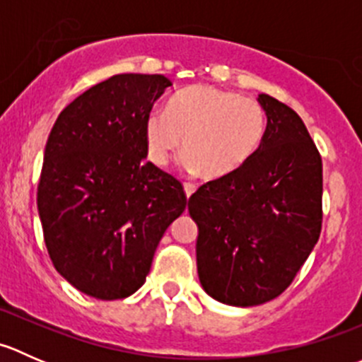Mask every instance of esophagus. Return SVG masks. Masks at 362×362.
<instances>
[{
    "instance_id": "34e87169",
    "label": "esophagus",
    "mask_w": 362,
    "mask_h": 362,
    "mask_svg": "<svg viewBox=\"0 0 362 362\" xmlns=\"http://www.w3.org/2000/svg\"><path fill=\"white\" fill-rule=\"evenodd\" d=\"M184 191H185V196H187V198H191V196L196 192V185L191 184V182H185Z\"/></svg>"
}]
</instances>
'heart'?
Masks as SVG:
<instances>
[{
  "label": "heart",
  "instance_id": "obj_1",
  "mask_svg": "<svg viewBox=\"0 0 362 362\" xmlns=\"http://www.w3.org/2000/svg\"><path fill=\"white\" fill-rule=\"evenodd\" d=\"M268 129L264 108L233 90L196 83L178 90L166 113L145 122L148 158L164 166L184 147V166L208 180L231 177L261 151Z\"/></svg>",
  "mask_w": 362,
  "mask_h": 362
}]
</instances>
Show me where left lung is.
Instances as JSON below:
<instances>
[{"instance_id": "8db88e82", "label": "left lung", "mask_w": 362, "mask_h": 362, "mask_svg": "<svg viewBox=\"0 0 362 362\" xmlns=\"http://www.w3.org/2000/svg\"><path fill=\"white\" fill-rule=\"evenodd\" d=\"M264 144L245 168L189 198L198 224L196 261L217 301L255 306L280 296L322 228V159L301 117L268 94Z\"/></svg>"}]
</instances>
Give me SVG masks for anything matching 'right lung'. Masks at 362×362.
Masks as SVG:
<instances>
[{
	"instance_id": "right-lung-1",
	"label": "right lung",
	"mask_w": 362,
	"mask_h": 362,
	"mask_svg": "<svg viewBox=\"0 0 362 362\" xmlns=\"http://www.w3.org/2000/svg\"><path fill=\"white\" fill-rule=\"evenodd\" d=\"M170 86L164 75H113L73 100L47 140L36 198L47 250L73 287L96 299L144 286L164 231L187 204L180 182L145 160V122Z\"/></svg>"
}]
</instances>
